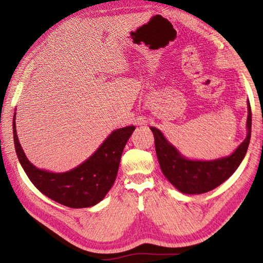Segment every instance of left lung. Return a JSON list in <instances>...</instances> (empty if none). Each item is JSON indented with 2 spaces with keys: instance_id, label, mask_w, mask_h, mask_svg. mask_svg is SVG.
<instances>
[{
  "instance_id": "8db88e82",
  "label": "left lung",
  "mask_w": 263,
  "mask_h": 263,
  "mask_svg": "<svg viewBox=\"0 0 263 263\" xmlns=\"http://www.w3.org/2000/svg\"><path fill=\"white\" fill-rule=\"evenodd\" d=\"M247 116V136L233 154L213 160H197L183 156L166 139L163 133L150 127L154 133L156 153L164 177L183 194H203L216 189L233 176L242 162L251 137V107L249 101Z\"/></svg>"
}]
</instances>
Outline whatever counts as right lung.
<instances>
[{
    "mask_svg": "<svg viewBox=\"0 0 263 263\" xmlns=\"http://www.w3.org/2000/svg\"><path fill=\"white\" fill-rule=\"evenodd\" d=\"M15 117L16 109L13 137L22 168L44 195L72 209L91 208L105 197L115 182L126 142L136 128L130 125L113 130L85 161L66 172H51L37 168L27 159L17 137Z\"/></svg>",
    "mask_w": 263,
    "mask_h": 263,
    "instance_id": "add662e5",
    "label": "right lung"
}]
</instances>
